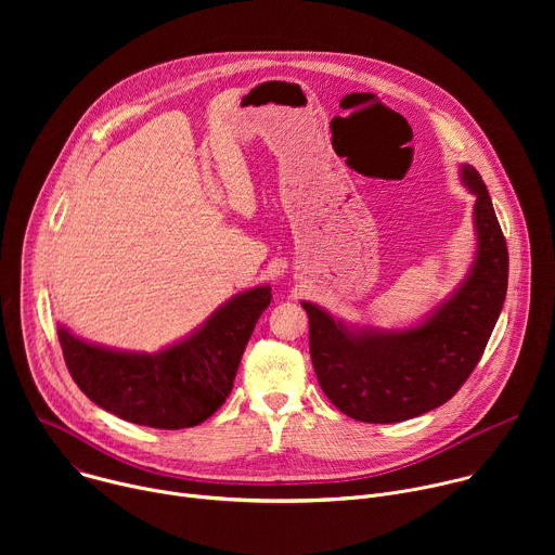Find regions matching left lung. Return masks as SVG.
Returning a JSON list of instances; mask_svg holds the SVG:
<instances>
[{
	"label": "left lung",
	"mask_w": 555,
	"mask_h": 555,
	"mask_svg": "<svg viewBox=\"0 0 555 555\" xmlns=\"http://www.w3.org/2000/svg\"><path fill=\"white\" fill-rule=\"evenodd\" d=\"M474 202L477 257L461 285L409 330L347 325L323 307L309 315L315 377L336 409L358 422L395 424L446 404L479 364L507 294V244L479 171L461 165Z\"/></svg>",
	"instance_id": "1"
}]
</instances>
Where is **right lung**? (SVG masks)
<instances>
[{
	"instance_id": "right-lung-1",
	"label": "right lung",
	"mask_w": 555,
	"mask_h": 555,
	"mask_svg": "<svg viewBox=\"0 0 555 555\" xmlns=\"http://www.w3.org/2000/svg\"><path fill=\"white\" fill-rule=\"evenodd\" d=\"M270 300V285L236 294L191 336L155 353L101 347L63 325L59 343L72 379L103 411L149 428H191L225 402Z\"/></svg>"
}]
</instances>
